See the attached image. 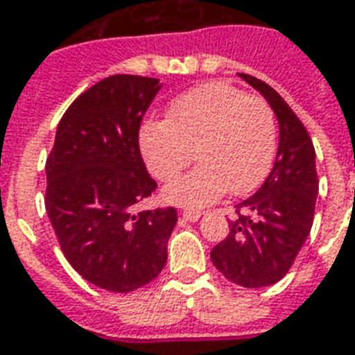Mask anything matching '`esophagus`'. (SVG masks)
Listing matches in <instances>:
<instances>
[{
	"label": "esophagus",
	"mask_w": 355,
	"mask_h": 355,
	"mask_svg": "<svg viewBox=\"0 0 355 355\" xmlns=\"http://www.w3.org/2000/svg\"><path fill=\"white\" fill-rule=\"evenodd\" d=\"M182 218L184 220H188V223H196L198 218L201 216V211H198V209H182Z\"/></svg>",
	"instance_id": "1"
}]
</instances>
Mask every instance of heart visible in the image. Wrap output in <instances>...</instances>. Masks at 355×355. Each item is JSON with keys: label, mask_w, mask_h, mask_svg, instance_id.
<instances>
[{"label": "heart", "mask_w": 355, "mask_h": 355, "mask_svg": "<svg viewBox=\"0 0 355 355\" xmlns=\"http://www.w3.org/2000/svg\"><path fill=\"white\" fill-rule=\"evenodd\" d=\"M277 127L266 101L228 83H205L171 104L165 121L140 129V154L148 171L167 182L193 157L200 165L163 190L178 205H207L228 188L247 193L274 163Z\"/></svg>", "instance_id": "b5f03b06"}]
</instances>
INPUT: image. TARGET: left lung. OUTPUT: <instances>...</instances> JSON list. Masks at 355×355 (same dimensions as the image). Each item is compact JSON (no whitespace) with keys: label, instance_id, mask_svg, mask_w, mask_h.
<instances>
[{"label":"left lung","instance_id":"8db88e82","mask_svg":"<svg viewBox=\"0 0 355 355\" xmlns=\"http://www.w3.org/2000/svg\"><path fill=\"white\" fill-rule=\"evenodd\" d=\"M253 85L274 110L279 123V146L272 173L261 190L236 205L228 220L230 234L211 251L216 270L236 285L261 289L289 272L312 230L320 190L315 152L304 123L277 91L249 73Z\"/></svg>","mask_w":355,"mask_h":355}]
</instances>
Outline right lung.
<instances>
[{
  "mask_svg": "<svg viewBox=\"0 0 355 355\" xmlns=\"http://www.w3.org/2000/svg\"><path fill=\"white\" fill-rule=\"evenodd\" d=\"M159 80L117 73L66 110L45 173V209L72 268L96 287L131 293L167 262L177 209H131L155 192L139 146L142 117Z\"/></svg>",
  "mask_w": 355,
  "mask_h": 355,
  "instance_id": "obj_1",
  "label": "right lung"
}]
</instances>
